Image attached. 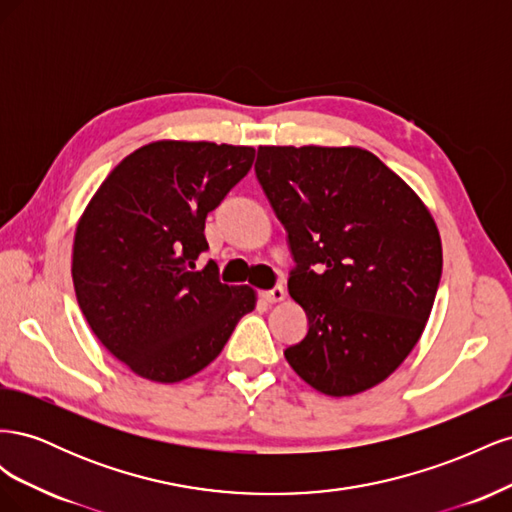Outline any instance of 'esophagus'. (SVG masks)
Here are the masks:
<instances>
[{
  "mask_svg": "<svg viewBox=\"0 0 512 512\" xmlns=\"http://www.w3.org/2000/svg\"><path fill=\"white\" fill-rule=\"evenodd\" d=\"M260 297L265 299L267 303H280V301L286 299V290H284L282 286H275V288H271V290L260 292Z\"/></svg>",
  "mask_w": 512,
  "mask_h": 512,
  "instance_id": "esophagus-1",
  "label": "esophagus"
}]
</instances>
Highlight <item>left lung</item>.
<instances>
[{
    "label": "left lung",
    "mask_w": 512,
    "mask_h": 512,
    "mask_svg": "<svg viewBox=\"0 0 512 512\" xmlns=\"http://www.w3.org/2000/svg\"><path fill=\"white\" fill-rule=\"evenodd\" d=\"M256 177L288 230V292L309 320L286 361L329 397L374 389L418 344L436 301L433 215L361 147H258Z\"/></svg>",
    "instance_id": "8db88e82"
}]
</instances>
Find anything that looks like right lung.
<instances>
[{
	"label": "right lung",
	"instance_id": "obj_1",
	"mask_svg": "<svg viewBox=\"0 0 512 512\" xmlns=\"http://www.w3.org/2000/svg\"><path fill=\"white\" fill-rule=\"evenodd\" d=\"M254 147L153 141L123 158L74 232L76 301L100 344L151 382L205 369L256 307L252 286L203 271L205 220L250 173Z\"/></svg>",
	"mask_w": 512,
	"mask_h": 512
}]
</instances>
